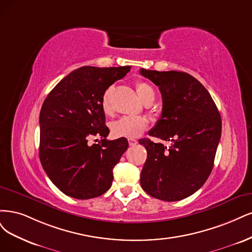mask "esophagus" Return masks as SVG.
<instances>
[{
  "label": "esophagus",
  "mask_w": 252,
  "mask_h": 252,
  "mask_svg": "<svg viewBox=\"0 0 252 252\" xmlns=\"http://www.w3.org/2000/svg\"><path fill=\"white\" fill-rule=\"evenodd\" d=\"M137 142L138 141L136 139H133V138H129V139H128V144L129 145H136Z\"/></svg>",
  "instance_id": "1"
}]
</instances>
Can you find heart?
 Returning <instances> with one entry per match:
<instances>
[{"mask_svg":"<svg viewBox=\"0 0 252 252\" xmlns=\"http://www.w3.org/2000/svg\"><path fill=\"white\" fill-rule=\"evenodd\" d=\"M114 87L110 86L105 89L101 95L100 105L104 114L110 115L113 112L111 97ZM136 90L140 99L143 102L154 101L155 99V91L145 82H138L136 84ZM149 126V120L143 116H125L114 121L111 125V132L115 137L136 138L140 136Z\"/></svg>","mask_w":252,"mask_h":252,"instance_id":"b5f03b06","label":"heart"}]
</instances>
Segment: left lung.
Segmentation results:
<instances>
[{"label": "left lung", "mask_w": 252, "mask_h": 252, "mask_svg": "<svg viewBox=\"0 0 252 252\" xmlns=\"http://www.w3.org/2000/svg\"><path fill=\"white\" fill-rule=\"evenodd\" d=\"M162 95L160 119L149 135L172 141L169 148L140 139L148 158L140 184L150 196L163 201L189 197L212 173L222 120L212 96L198 79L179 71L140 69Z\"/></svg>", "instance_id": "8db88e82"}]
</instances>
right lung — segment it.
<instances>
[{
  "mask_svg": "<svg viewBox=\"0 0 252 252\" xmlns=\"http://www.w3.org/2000/svg\"><path fill=\"white\" fill-rule=\"evenodd\" d=\"M129 69L82 67L46 97L39 113V160L52 183L69 197L92 199L111 188L113 168L128 143L124 137L107 139L110 129L100 99ZM94 136L101 141L91 145L88 140Z\"/></svg>",
  "mask_w": 252,
  "mask_h": 252,
  "instance_id": "obj_1",
  "label": "right lung"
}]
</instances>
